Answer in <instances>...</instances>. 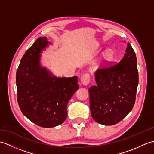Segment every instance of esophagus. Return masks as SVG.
Masks as SVG:
<instances>
[{
  "mask_svg": "<svg viewBox=\"0 0 154 154\" xmlns=\"http://www.w3.org/2000/svg\"><path fill=\"white\" fill-rule=\"evenodd\" d=\"M81 82L83 85H87L90 83V75L89 73L84 74L81 78Z\"/></svg>",
  "mask_w": 154,
  "mask_h": 154,
  "instance_id": "34e87169",
  "label": "esophagus"
}]
</instances>
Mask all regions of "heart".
I'll list each match as a JSON object with an SVG mask.
<instances>
[{
  "label": "heart",
  "mask_w": 154,
  "mask_h": 154,
  "mask_svg": "<svg viewBox=\"0 0 154 154\" xmlns=\"http://www.w3.org/2000/svg\"><path fill=\"white\" fill-rule=\"evenodd\" d=\"M113 55H114V54H113L112 50H111L109 49V50H107L105 52H104L103 58L104 60L108 62L112 60V59L113 58Z\"/></svg>",
  "instance_id": "1"
}]
</instances>
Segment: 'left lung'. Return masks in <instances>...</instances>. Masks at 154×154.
<instances>
[{
  "label": "left lung",
  "instance_id": "8db88e82",
  "mask_svg": "<svg viewBox=\"0 0 154 154\" xmlns=\"http://www.w3.org/2000/svg\"><path fill=\"white\" fill-rule=\"evenodd\" d=\"M96 86L89 89L91 114L103 125L116 124L134 105L138 73L136 54L129 43L124 56L113 66L97 69Z\"/></svg>",
  "mask_w": 154,
  "mask_h": 154
}]
</instances>
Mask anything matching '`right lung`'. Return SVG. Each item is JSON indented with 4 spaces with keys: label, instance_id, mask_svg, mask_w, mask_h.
I'll return each instance as SVG.
<instances>
[{
    "label": "right lung",
    "instance_id": "obj_1",
    "mask_svg": "<svg viewBox=\"0 0 154 154\" xmlns=\"http://www.w3.org/2000/svg\"><path fill=\"white\" fill-rule=\"evenodd\" d=\"M51 44L46 37L37 39L23 55L16 75L20 109L32 122L44 128L64 122L69 100L79 89L77 76L56 77L41 65V53Z\"/></svg>",
    "mask_w": 154,
    "mask_h": 154
}]
</instances>
